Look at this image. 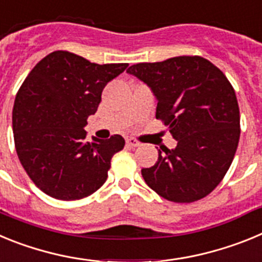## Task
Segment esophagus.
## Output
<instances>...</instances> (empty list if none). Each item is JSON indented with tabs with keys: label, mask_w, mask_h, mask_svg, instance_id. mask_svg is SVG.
<instances>
[{
	"label": "esophagus",
	"mask_w": 262,
	"mask_h": 262,
	"mask_svg": "<svg viewBox=\"0 0 262 262\" xmlns=\"http://www.w3.org/2000/svg\"><path fill=\"white\" fill-rule=\"evenodd\" d=\"M126 144L128 145V147L135 148V147H139V144H140V143H139L138 140H136V139L128 138V139H127V140H126Z\"/></svg>",
	"instance_id": "34e87169"
}]
</instances>
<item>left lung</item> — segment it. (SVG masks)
<instances>
[{"mask_svg": "<svg viewBox=\"0 0 262 262\" xmlns=\"http://www.w3.org/2000/svg\"><path fill=\"white\" fill-rule=\"evenodd\" d=\"M127 73L151 88L156 119L177 140L174 149H159L157 163L142 169L144 181L176 203L209 195L226 176L239 144L240 111L230 81L201 56L139 62Z\"/></svg>", "mask_w": 262, "mask_h": 262, "instance_id": "8db88e82", "label": "left lung"}]
</instances>
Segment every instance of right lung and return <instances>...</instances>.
Here are the masks:
<instances>
[{
	"label": "right lung",
	"instance_id": "right-lung-1",
	"mask_svg": "<svg viewBox=\"0 0 262 262\" xmlns=\"http://www.w3.org/2000/svg\"><path fill=\"white\" fill-rule=\"evenodd\" d=\"M127 67L99 66L55 51L23 81L13 107L14 143L20 164L43 193L76 201L105 184L111 157L123 149L124 139L88 142L84 127L96 114L103 88Z\"/></svg>",
	"mask_w": 262,
	"mask_h": 262
}]
</instances>
